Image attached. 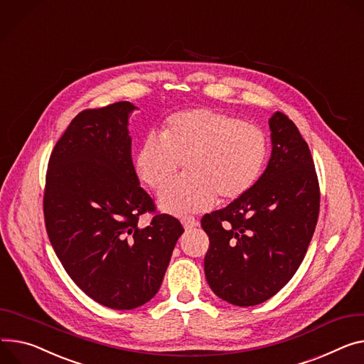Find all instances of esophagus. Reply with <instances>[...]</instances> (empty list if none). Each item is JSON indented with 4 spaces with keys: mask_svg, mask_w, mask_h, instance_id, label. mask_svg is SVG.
I'll return each mask as SVG.
<instances>
[{
    "mask_svg": "<svg viewBox=\"0 0 364 364\" xmlns=\"http://www.w3.org/2000/svg\"><path fill=\"white\" fill-rule=\"evenodd\" d=\"M182 225H183V228H185L186 230H191V229L198 226V220L195 218V217L188 215V217H183V218H182Z\"/></svg>",
    "mask_w": 364,
    "mask_h": 364,
    "instance_id": "1",
    "label": "esophagus"
}]
</instances>
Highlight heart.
Masks as SVG:
<instances>
[{
	"instance_id": "b5f03b06",
	"label": "heart",
	"mask_w": 364,
	"mask_h": 364,
	"mask_svg": "<svg viewBox=\"0 0 364 364\" xmlns=\"http://www.w3.org/2000/svg\"><path fill=\"white\" fill-rule=\"evenodd\" d=\"M268 157V138L254 124L210 109H191L167 118L161 136L147 135L134 167L151 189H161L186 164L189 178L159 195L163 211L185 215L240 198L261 178Z\"/></svg>"
}]
</instances>
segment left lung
Returning a JSON list of instances; mask_svg holds the SVG:
<instances>
[{
  "instance_id": "8db88e82",
  "label": "left lung",
  "mask_w": 364,
  "mask_h": 364,
  "mask_svg": "<svg viewBox=\"0 0 364 364\" xmlns=\"http://www.w3.org/2000/svg\"><path fill=\"white\" fill-rule=\"evenodd\" d=\"M272 151L258 182L226 208L205 214L208 286L236 306L259 304L296 274L319 215V182L309 146L283 112L269 119Z\"/></svg>"
}]
</instances>
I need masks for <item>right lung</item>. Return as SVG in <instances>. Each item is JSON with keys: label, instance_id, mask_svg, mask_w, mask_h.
Here are the masks:
<instances>
[{"label": "right lung", "instance_id": "right-lung-1", "mask_svg": "<svg viewBox=\"0 0 364 364\" xmlns=\"http://www.w3.org/2000/svg\"><path fill=\"white\" fill-rule=\"evenodd\" d=\"M134 109L117 102L80 112L50 153L43 192L46 232L63 267L89 297L118 311L154 297L183 233L139 186L127 128ZM147 212L154 218L141 228Z\"/></svg>", "mask_w": 364, "mask_h": 364}]
</instances>
